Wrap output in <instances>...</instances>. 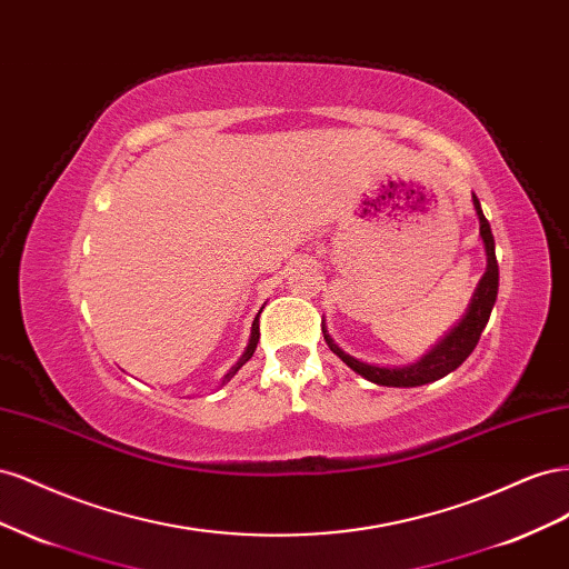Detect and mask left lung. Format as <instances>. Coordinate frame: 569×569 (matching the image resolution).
<instances>
[{
    "label": "left lung",
    "instance_id": "1",
    "mask_svg": "<svg viewBox=\"0 0 569 569\" xmlns=\"http://www.w3.org/2000/svg\"><path fill=\"white\" fill-rule=\"evenodd\" d=\"M472 203H475V211L479 218V237H481V242H485V251H487V270H485V274H481V280L470 299L468 311H465L460 322L453 325V330L449 335H443V339L439 343H435V347L429 349L420 360H416V363H410V366H391V368L366 363V360L353 358L343 351L339 343L330 335H327L325 325H322V335H325V341H327V347H330V351L337 353L353 372L366 377L368 382L382 385V387H422L429 382H437V380H441V377L453 372L458 366H462V360L475 351L477 341L489 322L491 308L496 303L498 263H496V247H493L491 226L485 218V213H481L479 199L475 194H472Z\"/></svg>",
    "mask_w": 569,
    "mask_h": 569
}]
</instances>
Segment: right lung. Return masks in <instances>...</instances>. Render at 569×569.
<instances>
[{
	"instance_id": "add662e5",
	"label": "right lung",
	"mask_w": 569,
	"mask_h": 569,
	"mask_svg": "<svg viewBox=\"0 0 569 569\" xmlns=\"http://www.w3.org/2000/svg\"><path fill=\"white\" fill-rule=\"evenodd\" d=\"M258 337H261V332H258V318H256V320H253V325H251V337H249V343H247V349H244L242 358H239V360H237V363H234V366H232V368L228 370V375H226V377H222V382H220V387H222V385H228V382L232 380V377L237 375V370H239V368H242V366L247 363V360H249V358L253 356V351H256V343H258Z\"/></svg>"
}]
</instances>
